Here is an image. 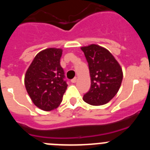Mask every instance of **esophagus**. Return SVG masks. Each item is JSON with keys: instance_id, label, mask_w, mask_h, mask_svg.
<instances>
[{"instance_id": "obj_1", "label": "esophagus", "mask_w": 150, "mask_h": 150, "mask_svg": "<svg viewBox=\"0 0 150 150\" xmlns=\"http://www.w3.org/2000/svg\"><path fill=\"white\" fill-rule=\"evenodd\" d=\"M76 80H77V78L74 77V79H71V83H75L76 82Z\"/></svg>"}]
</instances>
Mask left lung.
<instances>
[{
	"label": "left lung",
	"instance_id": "left-lung-1",
	"mask_svg": "<svg viewBox=\"0 0 150 150\" xmlns=\"http://www.w3.org/2000/svg\"><path fill=\"white\" fill-rule=\"evenodd\" d=\"M88 64L91 88L83 100L93 106L107 104L117 94L123 78L122 69L114 56L97 44L82 46Z\"/></svg>",
	"mask_w": 150,
	"mask_h": 150
}]
</instances>
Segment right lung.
<instances>
[{"instance_id": "obj_1", "label": "right lung", "mask_w": 150, "mask_h": 150, "mask_svg": "<svg viewBox=\"0 0 150 150\" xmlns=\"http://www.w3.org/2000/svg\"><path fill=\"white\" fill-rule=\"evenodd\" d=\"M62 49L48 48L34 57L25 75V86L35 106L50 111L60 105L67 84L60 65Z\"/></svg>"}]
</instances>
